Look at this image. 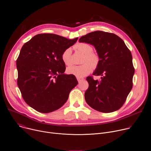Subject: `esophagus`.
<instances>
[{
    "label": "esophagus",
    "mask_w": 151,
    "mask_h": 151,
    "mask_svg": "<svg viewBox=\"0 0 151 151\" xmlns=\"http://www.w3.org/2000/svg\"><path fill=\"white\" fill-rule=\"evenodd\" d=\"M77 80L78 81V83H81V81H83L84 80V78H79V77H77Z\"/></svg>",
    "instance_id": "esophagus-1"
}]
</instances>
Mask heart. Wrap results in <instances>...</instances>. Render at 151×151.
<instances>
[{"mask_svg":"<svg viewBox=\"0 0 151 151\" xmlns=\"http://www.w3.org/2000/svg\"><path fill=\"white\" fill-rule=\"evenodd\" d=\"M75 47L84 54L83 63L80 65H71L67 68V72L76 77L82 78L89 74L93 70V67H96L99 63V57L96 53L93 52V47L87 43H81L76 45ZM72 50L70 48L66 49L62 53L61 58L64 64L69 65L72 64Z\"/></svg>","mask_w":151,"mask_h":151,"instance_id":"b5f03b06","label":"heart"}]
</instances>
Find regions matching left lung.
I'll return each instance as SVG.
<instances>
[{"label": "left lung", "mask_w": 151, "mask_h": 151, "mask_svg": "<svg viewBox=\"0 0 151 151\" xmlns=\"http://www.w3.org/2000/svg\"><path fill=\"white\" fill-rule=\"evenodd\" d=\"M79 42L94 46L100 58L93 75L101 76V79H86L89 84L84 94L86 102L100 112L118 110L132 88L135 70L130 50L119 36L101 31L81 37Z\"/></svg>", "instance_id": "obj_1"}]
</instances>
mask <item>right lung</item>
<instances>
[{
    "label": "right lung",
    "mask_w": 151,
    "mask_h": 151,
    "mask_svg": "<svg viewBox=\"0 0 151 151\" xmlns=\"http://www.w3.org/2000/svg\"><path fill=\"white\" fill-rule=\"evenodd\" d=\"M78 39L41 34L22 46L16 61L17 85L25 102L36 111L48 113L59 109L78 84L74 75L64 73L61 58Z\"/></svg>",
    "instance_id": "obj_1"
}]
</instances>
